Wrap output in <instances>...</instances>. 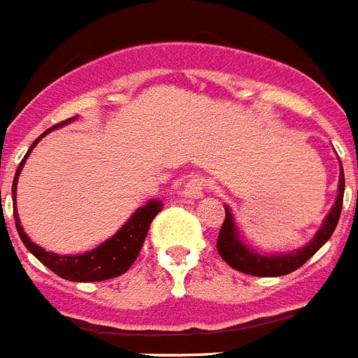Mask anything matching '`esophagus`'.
<instances>
[{"label":"esophagus","instance_id":"esophagus-1","mask_svg":"<svg viewBox=\"0 0 358 358\" xmlns=\"http://www.w3.org/2000/svg\"><path fill=\"white\" fill-rule=\"evenodd\" d=\"M205 190H207V182H205V179L199 176H194L192 179L187 182V187H185V196L192 197V199H199V197H203Z\"/></svg>","mask_w":358,"mask_h":358}]
</instances>
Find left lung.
I'll use <instances>...</instances> for the list:
<instances>
[{
	"instance_id": "8db88e82",
	"label": "left lung",
	"mask_w": 358,
	"mask_h": 358,
	"mask_svg": "<svg viewBox=\"0 0 358 358\" xmlns=\"http://www.w3.org/2000/svg\"><path fill=\"white\" fill-rule=\"evenodd\" d=\"M344 168L340 164V179H338V194H336V201H334L331 213L325 216L324 225L320 227L310 242L301 250H296L292 253H285V255H262L253 248L244 244V240L240 238L238 229L234 224L233 213L231 208L225 207V220L222 224L218 234V253L220 257L227 262L231 268L248 273V275L257 277H281L287 273L296 271L299 266H303L322 245L331 238L334 229L338 225L340 213H342V201H344Z\"/></svg>"
}]
</instances>
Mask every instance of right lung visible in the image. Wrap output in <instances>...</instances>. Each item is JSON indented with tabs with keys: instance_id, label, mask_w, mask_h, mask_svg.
<instances>
[{
	"instance_id": "1",
	"label": "right lung",
	"mask_w": 358,
	"mask_h": 358,
	"mask_svg": "<svg viewBox=\"0 0 358 358\" xmlns=\"http://www.w3.org/2000/svg\"><path fill=\"white\" fill-rule=\"evenodd\" d=\"M77 116L73 118H68L62 124H57L53 127L45 131L44 134H48L50 131L57 129L64 124H70L73 122ZM40 134L38 138L34 140L31 144L27 155L22 159L18 170H16V176H14L13 181V197H14V222H16V231H18L20 238L25 244V248L33 253L36 259L50 268L51 271H55L57 275L66 279V281L73 282H92V281H105V279H113V277H120L122 273L129 270L131 264H133L136 257H138L140 250H142V244H144L145 234L150 231V225L153 222L157 214L162 210V203L159 199H151L144 205L134 210V214L131 216L127 222L124 224V227L120 229L118 233L110 236L108 240H105L103 244H99L98 248H94L92 251H87V253H81V255H59V253H51V251L42 250L40 245H36L34 242H31V238L25 234L24 227L20 224L18 210H16V185H18V176L22 168L25 164V159L29 157V153L33 151V148L38 144V140L44 136Z\"/></svg>"
}]
</instances>
